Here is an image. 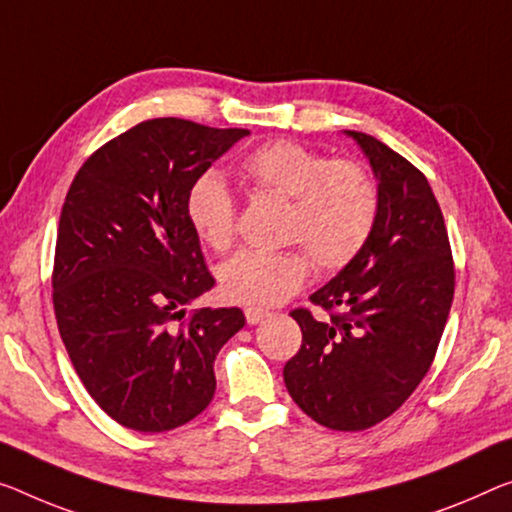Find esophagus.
I'll list each match as a JSON object with an SVG mask.
<instances>
[{"instance_id": "obj_1", "label": "esophagus", "mask_w": 512, "mask_h": 512, "mask_svg": "<svg viewBox=\"0 0 512 512\" xmlns=\"http://www.w3.org/2000/svg\"><path fill=\"white\" fill-rule=\"evenodd\" d=\"M267 316H270V313L261 309V306H249V309H245V318L249 325H258V322H263Z\"/></svg>"}]
</instances>
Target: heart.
Returning <instances> with one entry per match:
<instances>
[{
    "mask_svg": "<svg viewBox=\"0 0 512 512\" xmlns=\"http://www.w3.org/2000/svg\"><path fill=\"white\" fill-rule=\"evenodd\" d=\"M240 176L256 194L288 199L283 242L304 249L240 251L219 270L226 300L249 306L286 302L311 274V259L322 272L348 265L371 238L380 212V192L373 176L352 160L325 155L290 139L270 141L251 151ZM192 231L212 251H229L238 238V210L233 194L217 174L196 178L185 199Z\"/></svg>",
    "mask_w": 512,
    "mask_h": 512,
    "instance_id": "b5f03b06",
    "label": "heart"
}]
</instances>
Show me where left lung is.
<instances>
[{
    "instance_id": "left-lung-1",
    "label": "left lung",
    "mask_w": 512,
    "mask_h": 512,
    "mask_svg": "<svg viewBox=\"0 0 512 512\" xmlns=\"http://www.w3.org/2000/svg\"><path fill=\"white\" fill-rule=\"evenodd\" d=\"M371 162L380 212L364 249L290 316L302 348L283 366L290 398L320 426L357 432L391 416L435 359L455 290L442 208L428 178L380 139L345 130Z\"/></svg>"
}]
</instances>
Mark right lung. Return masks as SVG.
<instances>
[{
	"instance_id": "right-lung-1",
	"label": "right lung",
	"mask_w": 512,
	"mask_h": 512,
	"mask_svg": "<svg viewBox=\"0 0 512 512\" xmlns=\"http://www.w3.org/2000/svg\"><path fill=\"white\" fill-rule=\"evenodd\" d=\"M151 119L100 146L70 183L54 251L59 334L91 398L139 432L174 430L215 396V357L245 313L185 306L215 286L187 192L247 137Z\"/></svg>"
}]
</instances>
